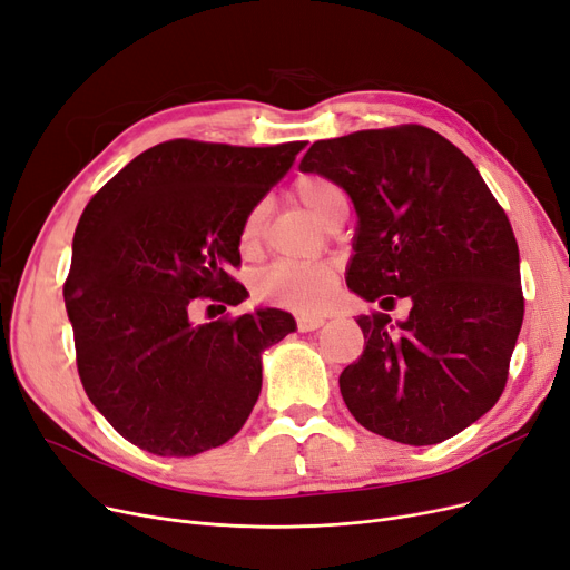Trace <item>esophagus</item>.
<instances>
[{
  "mask_svg": "<svg viewBox=\"0 0 570 570\" xmlns=\"http://www.w3.org/2000/svg\"><path fill=\"white\" fill-rule=\"evenodd\" d=\"M326 324V316L321 314H298V328L301 331H316Z\"/></svg>",
  "mask_w": 570,
  "mask_h": 570,
  "instance_id": "esophagus-1",
  "label": "esophagus"
}]
</instances>
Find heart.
I'll return each mask as SVG.
<instances>
[{
    "label": "heart",
    "mask_w": 570,
    "mask_h": 570,
    "mask_svg": "<svg viewBox=\"0 0 570 570\" xmlns=\"http://www.w3.org/2000/svg\"><path fill=\"white\" fill-rule=\"evenodd\" d=\"M293 195L318 224H328L333 214L346 207L342 188L324 175H303L293 184ZM265 230V205H256L246 212L239 226V252L254 254ZM333 288V272L326 265H293L279 263L269 267L256 284L258 298L293 309H307L324 301Z\"/></svg>",
    "instance_id": "heart-1"
}]
</instances>
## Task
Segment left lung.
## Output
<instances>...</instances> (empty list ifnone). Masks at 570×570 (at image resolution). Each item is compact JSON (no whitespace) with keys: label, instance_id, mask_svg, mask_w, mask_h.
Masks as SVG:
<instances>
[{"label":"left lung","instance_id":"8db88e82","mask_svg":"<svg viewBox=\"0 0 570 570\" xmlns=\"http://www.w3.org/2000/svg\"><path fill=\"white\" fill-rule=\"evenodd\" d=\"M301 169L358 212L346 286L384 309L412 301L399 326L356 318L365 350L340 375L346 407L403 444L461 433L501 399L524 321L508 214L461 148L416 122L314 141Z\"/></svg>","mask_w":570,"mask_h":570}]
</instances>
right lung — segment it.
Listing matches in <instances>:
<instances>
[{
	"label": "right lung",
	"instance_id": "add662e5",
	"mask_svg": "<svg viewBox=\"0 0 570 570\" xmlns=\"http://www.w3.org/2000/svg\"><path fill=\"white\" fill-rule=\"evenodd\" d=\"M303 146L169 139L86 205L65 282L77 367L90 403L139 450L195 456L249 419L261 352L293 333V316L258 309L195 326L190 312L246 298L230 275L239 226Z\"/></svg>",
	"mask_w": 570,
	"mask_h": 570
}]
</instances>
